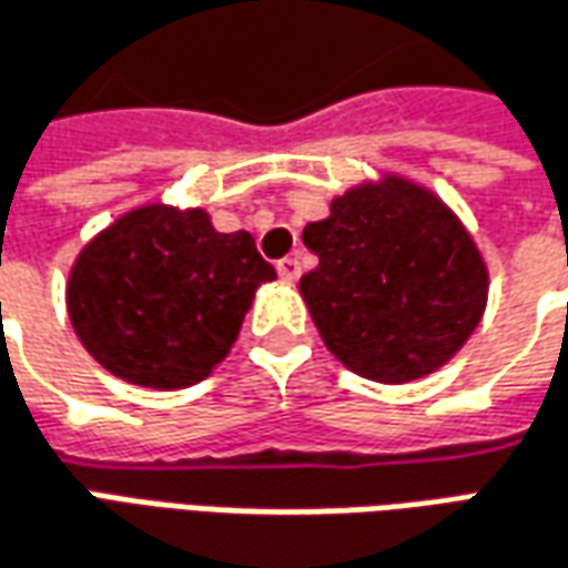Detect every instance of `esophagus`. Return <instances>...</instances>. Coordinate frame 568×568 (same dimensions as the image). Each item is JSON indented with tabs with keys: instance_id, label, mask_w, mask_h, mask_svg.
Here are the masks:
<instances>
[{
	"instance_id": "1",
	"label": "esophagus",
	"mask_w": 568,
	"mask_h": 568,
	"mask_svg": "<svg viewBox=\"0 0 568 568\" xmlns=\"http://www.w3.org/2000/svg\"><path fill=\"white\" fill-rule=\"evenodd\" d=\"M276 271L283 276L285 283H295L297 276H301V261L297 257H283L280 264H276Z\"/></svg>"
}]
</instances>
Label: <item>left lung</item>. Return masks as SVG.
Masks as SVG:
<instances>
[{
    "mask_svg": "<svg viewBox=\"0 0 568 568\" xmlns=\"http://www.w3.org/2000/svg\"><path fill=\"white\" fill-rule=\"evenodd\" d=\"M320 264L301 297L325 347L381 384L446 366L474 335L489 271L474 236L434 190L399 174L356 184L304 227Z\"/></svg>",
    "mask_w": 568,
    "mask_h": 568,
    "instance_id": "8db88e82",
    "label": "left lung"
}]
</instances>
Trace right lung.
<instances>
[{
  "instance_id": "obj_1",
  "label": "right lung",
  "mask_w": 568,
  "mask_h": 568,
  "mask_svg": "<svg viewBox=\"0 0 568 568\" xmlns=\"http://www.w3.org/2000/svg\"><path fill=\"white\" fill-rule=\"evenodd\" d=\"M271 280L252 233H217L205 209L150 202L79 252L67 313L110 375L181 390L227 356L257 285Z\"/></svg>"
}]
</instances>
